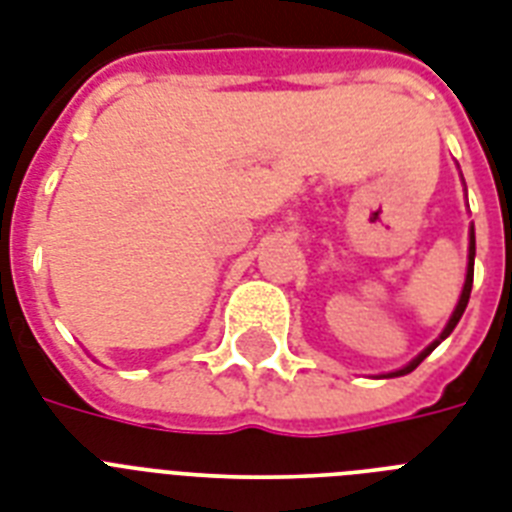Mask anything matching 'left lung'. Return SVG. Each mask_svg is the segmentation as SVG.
Returning a JSON list of instances; mask_svg holds the SVG:
<instances>
[{
    "label": "left lung",
    "mask_w": 512,
    "mask_h": 512,
    "mask_svg": "<svg viewBox=\"0 0 512 512\" xmlns=\"http://www.w3.org/2000/svg\"><path fill=\"white\" fill-rule=\"evenodd\" d=\"M473 260H476V231H473V228H470V247H468V273H465V287H462L460 303H457V308H454L452 319H449V324H446V327H444V332H441V335H438V340H433V342H430L428 348L422 350L420 356H417V358H412V361H409V364H406L404 369H396V372L385 374V377H401V374H409V372H414V369H417V366H420L422 361H425V358H428L430 353H433V350L438 348V345H441V340H446V337L452 335V332H454V327H457V321L462 319V313H465V308H468V300H470V289H473Z\"/></svg>",
    "instance_id": "8db88e82"
}]
</instances>
